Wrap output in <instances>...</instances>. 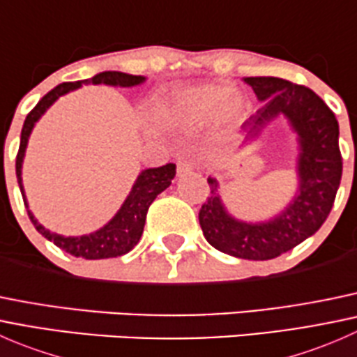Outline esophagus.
I'll list each match as a JSON object with an SVG mask.
<instances>
[{"label": "esophagus", "mask_w": 357, "mask_h": 357, "mask_svg": "<svg viewBox=\"0 0 357 357\" xmlns=\"http://www.w3.org/2000/svg\"><path fill=\"white\" fill-rule=\"evenodd\" d=\"M193 171V164L190 160H179L178 162V178H185Z\"/></svg>", "instance_id": "34e87169"}]
</instances>
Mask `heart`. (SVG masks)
<instances>
[{
    "label": "heart",
    "mask_w": 357,
    "mask_h": 357,
    "mask_svg": "<svg viewBox=\"0 0 357 357\" xmlns=\"http://www.w3.org/2000/svg\"><path fill=\"white\" fill-rule=\"evenodd\" d=\"M245 110V100L231 88L202 82L179 88L169 96L164 119L179 129H195L214 121L215 126L235 124Z\"/></svg>",
    "instance_id": "1"
}]
</instances>
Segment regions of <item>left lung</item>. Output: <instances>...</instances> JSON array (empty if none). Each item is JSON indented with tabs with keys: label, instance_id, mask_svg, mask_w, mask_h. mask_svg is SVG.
I'll return each instance as SVG.
<instances>
[{
	"label": "left lung",
	"instance_id": "obj_1",
	"mask_svg": "<svg viewBox=\"0 0 357 357\" xmlns=\"http://www.w3.org/2000/svg\"><path fill=\"white\" fill-rule=\"evenodd\" d=\"M262 107L242 126L243 142L285 119L295 135L297 188L289 204L264 221L235 218L222 202L219 181L208 176L211 197L199 221L205 240L218 250L248 261H268L314 235L328 218L342 178L338 122L326 103L305 86L280 77H245Z\"/></svg>",
	"mask_w": 357,
	"mask_h": 357
}]
</instances>
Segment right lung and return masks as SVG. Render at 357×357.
I'll return each mask as SVG.
<instances>
[{
  "label": "right lung",
  "instance_id": "right-lung-1",
  "mask_svg": "<svg viewBox=\"0 0 357 357\" xmlns=\"http://www.w3.org/2000/svg\"><path fill=\"white\" fill-rule=\"evenodd\" d=\"M146 77L143 75H132L126 74V72L119 70H105L100 74L93 75L91 79H84V81L75 82H63L53 88L52 91L46 93L38 105L31 110L27 115L22 128V135H20V149L19 155H17V179H19L20 192H22L24 204L27 207V214L31 218L34 228L45 236L46 240L55 243L62 250L68 252L70 255L82 259H109L119 257V255L128 254L129 250L135 248L136 243L142 238L143 228H145L146 212H149L150 204L157 199L158 193L164 192L165 188L171 186V181L176 176V164H165L162 167H150L143 169L138 174L136 181L132 183V188L119 211L115 212L114 218L109 222L98 228L96 231L88 233V235L79 236H66L59 235L55 231H50L48 228L41 225L32 214L29 208L27 197H25L24 181H22V165L25 158V150H27L29 138L32 135V129L36 128L39 119L46 114V110L60 98V96L67 95V93L75 91L81 88L82 84H105L114 86V88H135V86L143 84Z\"/></svg>",
  "mask_w": 357,
  "mask_h": 357
}]
</instances>
